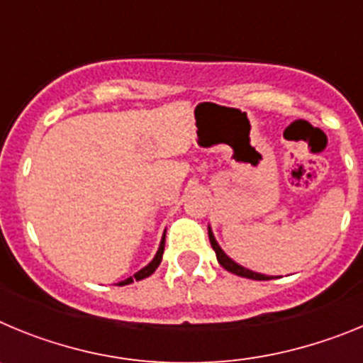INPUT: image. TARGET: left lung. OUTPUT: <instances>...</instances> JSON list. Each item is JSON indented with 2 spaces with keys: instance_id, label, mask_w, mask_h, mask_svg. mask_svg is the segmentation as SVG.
Instances as JSON below:
<instances>
[{
  "instance_id": "8db88e82",
  "label": "left lung",
  "mask_w": 363,
  "mask_h": 363,
  "mask_svg": "<svg viewBox=\"0 0 363 363\" xmlns=\"http://www.w3.org/2000/svg\"><path fill=\"white\" fill-rule=\"evenodd\" d=\"M209 240H211V245H213L214 252H216L218 264L225 269V271L233 272V274H236V277L251 278V280H271V278H274V277H265V274H259V272H255V271H249V269H245V267H242V265L236 264L234 259H230L225 252L221 251V247L218 245V242H216V238H214V234H213V230H211V227H209Z\"/></svg>"
}]
</instances>
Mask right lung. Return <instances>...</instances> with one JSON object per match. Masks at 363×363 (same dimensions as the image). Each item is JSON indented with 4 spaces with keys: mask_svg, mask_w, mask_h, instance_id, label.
<instances>
[{
    "mask_svg": "<svg viewBox=\"0 0 363 363\" xmlns=\"http://www.w3.org/2000/svg\"><path fill=\"white\" fill-rule=\"evenodd\" d=\"M163 247H165V234H163V238H162V242H160V247H158V252H156V256H154V258H152V262H150L149 265H145V267H143V269H140V271H138L136 274H134V277H130V278H127V280L120 281V284H118V285H129V284H133L134 280H143V278L150 277V274H152V272L156 271V269H158V265L162 264Z\"/></svg>",
    "mask_w": 363,
    "mask_h": 363,
    "instance_id": "obj_1",
    "label": "right lung"
}]
</instances>
